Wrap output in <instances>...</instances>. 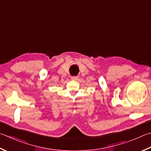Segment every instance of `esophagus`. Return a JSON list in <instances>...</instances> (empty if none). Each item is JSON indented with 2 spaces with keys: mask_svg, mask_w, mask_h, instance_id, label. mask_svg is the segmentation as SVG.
I'll return each mask as SVG.
<instances>
[{
  "mask_svg": "<svg viewBox=\"0 0 151 151\" xmlns=\"http://www.w3.org/2000/svg\"><path fill=\"white\" fill-rule=\"evenodd\" d=\"M71 79L73 80V81H76L78 79V76H71Z\"/></svg>",
  "mask_w": 151,
  "mask_h": 151,
  "instance_id": "1",
  "label": "esophagus"
}]
</instances>
